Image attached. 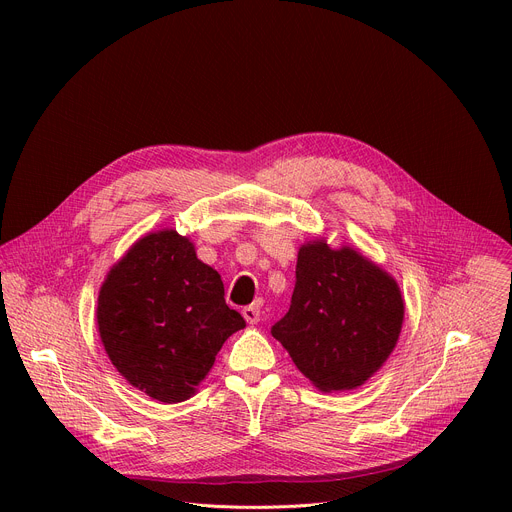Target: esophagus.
<instances>
[{"instance_id":"34e87169","label":"esophagus","mask_w":512,"mask_h":512,"mask_svg":"<svg viewBox=\"0 0 512 512\" xmlns=\"http://www.w3.org/2000/svg\"><path fill=\"white\" fill-rule=\"evenodd\" d=\"M243 318L247 320V324H257L259 322V318H261V312H259V308H255V306H247V308H243Z\"/></svg>"}]
</instances>
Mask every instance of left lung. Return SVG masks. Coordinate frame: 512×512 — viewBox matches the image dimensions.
Segmentation results:
<instances>
[{
    "instance_id": "8db88e82",
    "label": "left lung",
    "mask_w": 512,
    "mask_h": 512,
    "mask_svg": "<svg viewBox=\"0 0 512 512\" xmlns=\"http://www.w3.org/2000/svg\"><path fill=\"white\" fill-rule=\"evenodd\" d=\"M405 318L399 283L350 245L300 247L289 312L271 328L322 393L367 383L397 346Z\"/></svg>"
}]
</instances>
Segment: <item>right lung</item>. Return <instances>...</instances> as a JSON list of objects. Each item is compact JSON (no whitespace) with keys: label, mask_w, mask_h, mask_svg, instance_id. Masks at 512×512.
<instances>
[{"label":"right lung","mask_w":512,"mask_h":512,"mask_svg":"<svg viewBox=\"0 0 512 512\" xmlns=\"http://www.w3.org/2000/svg\"><path fill=\"white\" fill-rule=\"evenodd\" d=\"M105 352L121 377L162 403L196 393L218 350L245 328L221 275L174 229L143 235L109 269L97 300Z\"/></svg>","instance_id":"add662e5"}]
</instances>
